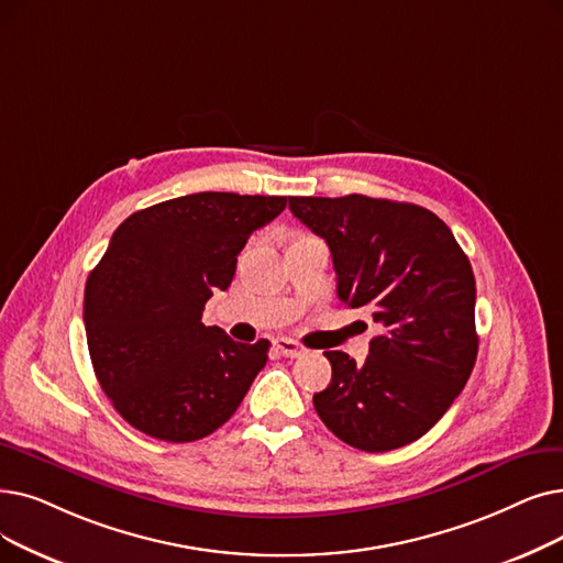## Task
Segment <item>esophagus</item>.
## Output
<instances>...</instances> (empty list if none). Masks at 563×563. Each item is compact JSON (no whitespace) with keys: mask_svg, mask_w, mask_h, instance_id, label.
Masks as SVG:
<instances>
[{"mask_svg":"<svg viewBox=\"0 0 563 563\" xmlns=\"http://www.w3.org/2000/svg\"><path fill=\"white\" fill-rule=\"evenodd\" d=\"M274 347L283 354V356H287V358H297V356H301L306 350L299 345L297 340H291V338H276L274 340Z\"/></svg>","mask_w":563,"mask_h":563,"instance_id":"obj_1","label":"esophagus"}]
</instances>
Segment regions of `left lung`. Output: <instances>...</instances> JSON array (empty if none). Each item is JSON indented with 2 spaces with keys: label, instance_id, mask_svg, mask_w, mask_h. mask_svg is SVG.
I'll return each mask as SVG.
<instances>
[{
  "label": "left lung",
  "instance_id": "obj_1",
  "mask_svg": "<svg viewBox=\"0 0 563 563\" xmlns=\"http://www.w3.org/2000/svg\"><path fill=\"white\" fill-rule=\"evenodd\" d=\"M289 209L327 241L338 299L371 308L382 333L368 358L324 352L331 382L312 396L317 417L368 453L417 442L467 384L478 335L476 280L453 232L432 211L394 200L289 198Z\"/></svg>",
  "mask_w": 563,
  "mask_h": 563
}]
</instances>
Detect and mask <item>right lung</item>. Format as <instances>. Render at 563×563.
<instances>
[{"instance_id":"obj_1","label":"right lung","mask_w":563,"mask_h":563,"mask_svg":"<svg viewBox=\"0 0 563 563\" xmlns=\"http://www.w3.org/2000/svg\"><path fill=\"white\" fill-rule=\"evenodd\" d=\"M278 195L192 192L121 223L85 285V331L96 379L135 430L195 442L221 428L257 373L268 340L243 345L205 327L249 236L285 209Z\"/></svg>"}]
</instances>
